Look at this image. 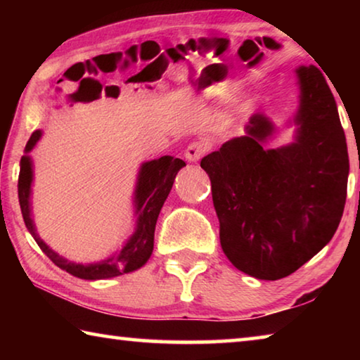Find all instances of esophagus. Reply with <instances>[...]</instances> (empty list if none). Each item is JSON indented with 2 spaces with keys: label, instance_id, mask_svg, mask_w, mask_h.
Masks as SVG:
<instances>
[{
  "label": "esophagus",
  "instance_id": "esophagus-1",
  "mask_svg": "<svg viewBox=\"0 0 360 360\" xmlns=\"http://www.w3.org/2000/svg\"><path fill=\"white\" fill-rule=\"evenodd\" d=\"M206 150H208V144L205 141H193L187 146L184 155L188 162H198Z\"/></svg>",
  "mask_w": 360,
  "mask_h": 360
}]
</instances>
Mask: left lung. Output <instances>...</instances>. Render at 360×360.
I'll return each instance as SVG.
<instances>
[{
	"instance_id": "left-lung-1",
	"label": "left lung",
	"mask_w": 360,
	"mask_h": 360,
	"mask_svg": "<svg viewBox=\"0 0 360 360\" xmlns=\"http://www.w3.org/2000/svg\"><path fill=\"white\" fill-rule=\"evenodd\" d=\"M300 109L295 143L265 150L273 125L254 114L246 136L202 158L211 179L219 238L249 276L276 281L324 248L346 203L349 158L337 103L319 68L297 70Z\"/></svg>"
}]
</instances>
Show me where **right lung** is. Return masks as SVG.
<instances>
[{"instance_id": "1", "label": "right lung", "mask_w": 360, "mask_h": 360, "mask_svg": "<svg viewBox=\"0 0 360 360\" xmlns=\"http://www.w3.org/2000/svg\"><path fill=\"white\" fill-rule=\"evenodd\" d=\"M41 136V131L36 130L32 136H30L25 150L30 152L36 141ZM186 167V162L181 158H173L169 155L160 157L157 160L146 162L141 167L136 186V230L131 235V238L127 241V245L122 248V251L112 255L101 264L94 265H81V264H71V262L60 257L49 248L44 241H42L36 229L33 225L32 217H30V186H32L33 172H32V160L28 155H23L20 160V173H19V203L23 216V222H25L30 233L33 235L34 241L38 243L41 251L44 252L53 264L62 268V270L68 271L70 275L81 278V279H105V278H114L124 273H130L133 270H138L143 266L146 262L149 260L152 249H154V233H155V224L157 217L160 214V210L165 200L168 197L169 191H172L173 182L176 174L179 169Z\"/></svg>"}]
</instances>
